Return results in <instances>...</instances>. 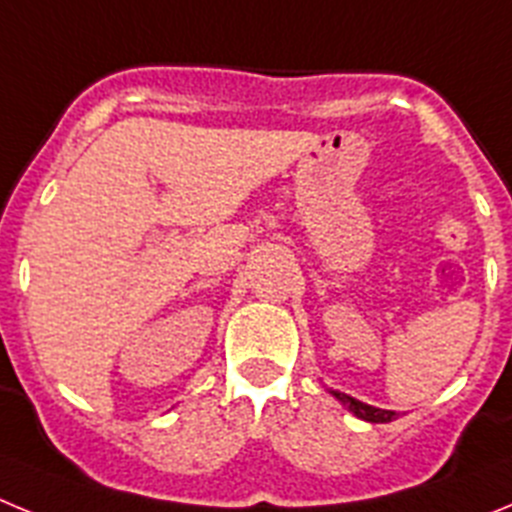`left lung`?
<instances>
[{
    "label": "left lung",
    "mask_w": 512,
    "mask_h": 512,
    "mask_svg": "<svg viewBox=\"0 0 512 512\" xmlns=\"http://www.w3.org/2000/svg\"><path fill=\"white\" fill-rule=\"evenodd\" d=\"M333 397H336L341 405H346L351 413L356 415V418L361 420H369V423H390V420H395V410H382V408H372V405H366V402L356 400V397L351 395H343V392H333Z\"/></svg>",
    "instance_id": "8db88e82"
}]
</instances>
